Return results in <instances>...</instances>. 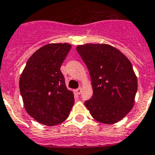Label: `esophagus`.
<instances>
[{"label":"esophagus","mask_w":155,"mask_h":155,"mask_svg":"<svg viewBox=\"0 0 155 155\" xmlns=\"http://www.w3.org/2000/svg\"><path fill=\"white\" fill-rule=\"evenodd\" d=\"M81 91H82V89H81V88H78V89H76V93L77 94H81Z\"/></svg>","instance_id":"obj_1"}]
</instances>
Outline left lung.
<instances>
[{"label":"left lung","mask_w":155,"mask_h":155,"mask_svg":"<svg viewBox=\"0 0 155 155\" xmlns=\"http://www.w3.org/2000/svg\"><path fill=\"white\" fill-rule=\"evenodd\" d=\"M89 70L93 97L85 102L96 120L113 124L128 114L135 104L138 81L130 60L104 43L77 47Z\"/></svg>","instance_id":"left-lung-1"}]
</instances>
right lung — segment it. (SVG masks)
I'll use <instances>...</instances> for the list:
<instances>
[{
    "label": "right lung",
    "mask_w": 155,
    "mask_h": 155,
    "mask_svg": "<svg viewBox=\"0 0 155 155\" xmlns=\"http://www.w3.org/2000/svg\"><path fill=\"white\" fill-rule=\"evenodd\" d=\"M71 45L49 43L29 58L20 78V91L26 112L37 122L54 126L66 120L74 104L60 67Z\"/></svg>",
    "instance_id": "right-lung-1"
}]
</instances>
